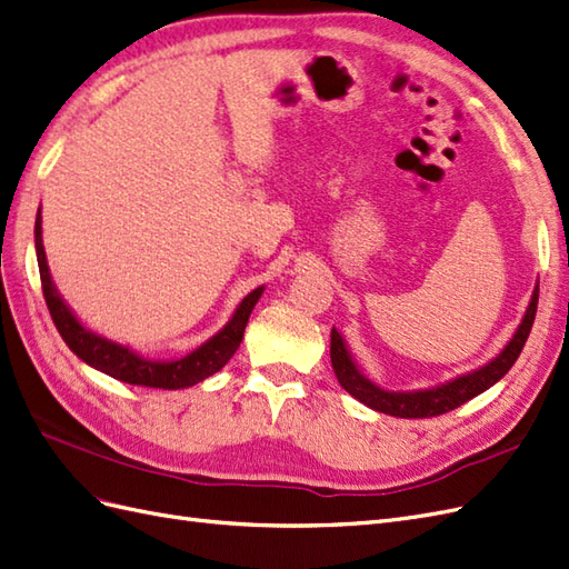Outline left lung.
Segmentation results:
<instances>
[{
    "mask_svg": "<svg viewBox=\"0 0 569 569\" xmlns=\"http://www.w3.org/2000/svg\"><path fill=\"white\" fill-rule=\"evenodd\" d=\"M537 303H539V287L533 289L525 320L518 327L515 337L510 339L508 347L501 351V356H496L489 366L479 368L470 375H462V377H458V380H453L449 385H441L437 389L393 393V391H385L380 387H375L366 375L358 372V368L353 366V360H351L347 347H343V341L335 327H332V349H330L332 368H335L339 385L347 389L353 399L366 403L372 410L387 412V416H393V418H437V416H443V412L462 406L465 401L475 399L477 393L487 391L512 368V363L522 353L525 341L531 332L533 316H537Z\"/></svg>",
    "mask_w": 569,
    "mask_h": 569,
    "instance_id": "8db88e82",
    "label": "left lung"
}]
</instances>
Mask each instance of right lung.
<instances>
[{
    "label": "right lung",
    "instance_id": "obj_1",
    "mask_svg": "<svg viewBox=\"0 0 569 569\" xmlns=\"http://www.w3.org/2000/svg\"><path fill=\"white\" fill-rule=\"evenodd\" d=\"M36 249H38V266H40V282H42V295L49 308V316L54 320L59 335L68 343L78 358H82L84 363L107 372L120 382L137 385V387H157V389H182V387H192L206 377H211L218 372L228 360L234 356L239 349V341L244 337L249 316L253 311V306L258 297L263 295V287L253 289L244 301L239 303L234 311L232 320L222 327V330L209 339L197 351L180 360H149L132 353L126 347H118L113 341L101 339L92 335L90 330L78 322V318L68 311V306L61 301L57 295V287L49 278V268H47V258H44V247H42V216L38 211L36 218Z\"/></svg>",
    "mask_w": 569,
    "mask_h": 569
}]
</instances>
